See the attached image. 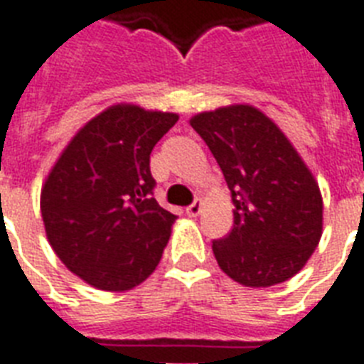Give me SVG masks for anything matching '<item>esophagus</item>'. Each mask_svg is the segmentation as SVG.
Wrapping results in <instances>:
<instances>
[{
  "mask_svg": "<svg viewBox=\"0 0 364 364\" xmlns=\"http://www.w3.org/2000/svg\"><path fill=\"white\" fill-rule=\"evenodd\" d=\"M200 211H202V200H194L193 204L187 208V215L196 217V215H200Z\"/></svg>",
  "mask_w": 364,
  "mask_h": 364,
  "instance_id": "esophagus-1",
  "label": "esophagus"
}]
</instances>
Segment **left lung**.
<instances>
[{
    "label": "left lung",
    "mask_w": 364,
    "mask_h": 364,
    "mask_svg": "<svg viewBox=\"0 0 364 364\" xmlns=\"http://www.w3.org/2000/svg\"><path fill=\"white\" fill-rule=\"evenodd\" d=\"M188 122L232 193V230L211 245L219 268L243 287L291 279L323 234V196L311 170L282 128L253 105L202 111Z\"/></svg>",
    "instance_id": "obj_1"
}]
</instances>
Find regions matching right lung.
Segmentation results:
<instances>
[{
	"label": "right lung",
	"mask_w": 364,
	"mask_h": 364,
	"mask_svg": "<svg viewBox=\"0 0 364 364\" xmlns=\"http://www.w3.org/2000/svg\"><path fill=\"white\" fill-rule=\"evenodd\" d=\"M177 113L115 104L85 122L41 187L50 247L85 283L124 293L159 266L177 217L151 196L149 159Z\"/></svg>",
	"instance_id": "obj_1"
}]
</instances>
